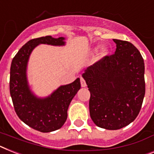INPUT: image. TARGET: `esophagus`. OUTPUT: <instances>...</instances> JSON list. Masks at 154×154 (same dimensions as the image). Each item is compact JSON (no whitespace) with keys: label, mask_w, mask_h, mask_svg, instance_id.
<instances>
[{"label":"esophagus","mask_w":154,"mask_h":154,"mask_svg":"<svg viewBox=\"0 0 154 154\" xmlns=\"http://www.w3.org/2000/svg\"><path fill=\"white\" fill-rule=\"evenodd\" d=\"M81 87H86V82H85V80L84 79L83 77H81Z\"/></svg>","instance_id":"34e87169"}]
</instances>
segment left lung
Here are the masks:
<instances>
[{
	"label": "left lung",
	"mask_w": 154,
	"mask_h": 154,
	"mask_svg": "<svg viewBox=\"0 0 154 154\" xmlns=\"http://www.w3.org/2000/svg\"><path fill=\"white\" fill-rule=\"evenodd\" d=\"M115 54L89 66L83 77L90 92V116L97 127L119 130L138 116L146 92L145 66L139 51L113 39Z\"/></svg>",
	"instance_id": "obj_1"
}]
</instances>
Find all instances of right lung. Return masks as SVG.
Masks as SVG:
<instances>
[{"instance_id": "obj_1", "label": "right lung", "mask_w": 154, "mask_h": 154, "mask_svg": "<svg viewBox=\"0 0 154 154\" xmlns=\"http://www.w3.org/2000/svg\"><path fill=\"white\" fill-rule=\"evenodd\" d=\"M63 37L53 38L45 36L33 38L20 49L12 61L10 68L9 89L18 117L36 131L47 133L56 131L63 126L67 119V110L71 100L81 88L80 79L62 85L45 99L35 97L30 91L26 77V69L30 54L38 44L62 46Z\"/></svg>"}]
</instances>
